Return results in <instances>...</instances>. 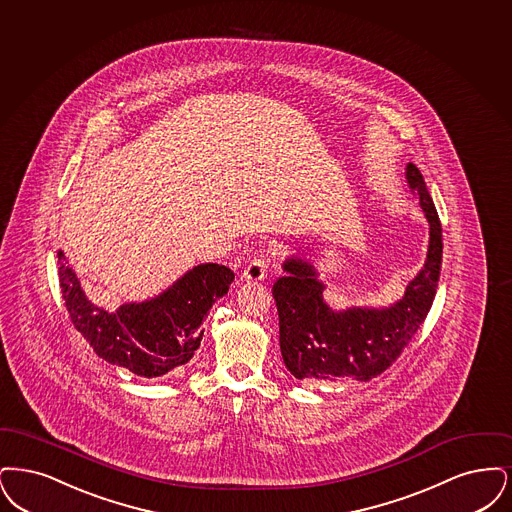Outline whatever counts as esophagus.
<instances>
[{
    "label": "esophagus",
    "instance_id": "obj_1",
    "mask_svg": "<svg viewBox=\"0 0 512 512\" xmlns=\"http://www.w3.org/2000/svg\"><path fill=\"white\" fill-rule=\"evenodd\" d=\"M267 266H269V262H267L266 256H256L248 262V266L243 271V277L246 281H262V279H266Z\"/></svg>",
    "mask_w": 512,
    "mask_h": 512
}]
</instances>
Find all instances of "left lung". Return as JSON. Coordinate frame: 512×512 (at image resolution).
Masks as SVG:
<instances>
[{
    "instance_id": "8db88e82",
    "label": "left lung",
    "mask_w": 512,
    "mask_h": 512,
    "mask_svg": "<svg viewBox=\"0 0 512 512\" xmlns=\"http://www.w3.org/2000/svg\"><path fill=\"white\" fill-rule=\"evenodd\" d=\"M409 187L430 223L423 271L409 283L400 302L386 310L336 313L323 302V285L308 262L287 260V275L273 285L279 312L281 354L300 380H361L384 373L421 329L432 308L442 269V223L415 164L407 166Z\"/></svg>"
}]
</instances>
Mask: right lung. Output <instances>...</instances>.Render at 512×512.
<instances>
[{
  "instance_id": "right-lung-1",
  "label": "right lung",
  "mask_w": 512,
  "mask_h": 512,
  "mask_svg": "<svg viewBox=\"0 0 512 512\" xmlns=\"http://www.w3.org/2000/svg\"><path fill=\"white\" fill-rule=\"evenodd\" d=\"M57 258L59 285L74 329L97 356L145 378L176 373L193 357L206 313L235 279L229 267L202 264L153 300L109 313L89 302L63 252Z\"/></svg>"
}]
</instances>
